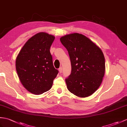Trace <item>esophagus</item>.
<instances>
[{"mask_svg":"<svg viewBox=\"0 0 127 127\" xmlns=\"http://www.w3.org/2000/svg\"><path fill=\"white\" fill-rule=\"evenodd\" d=\"M58 70H59V72H60V73L62 72V71H63V68H62V67H60V69H59Z\"/></svg>","mask_w":127,"mask_h":127,"instance_id":"esophagus-1","label":"esophagus"}]
</instances>
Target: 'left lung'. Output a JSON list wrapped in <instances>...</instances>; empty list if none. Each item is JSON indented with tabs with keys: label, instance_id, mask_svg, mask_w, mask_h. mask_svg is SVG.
Instances as JSON below:
<instances>
[{
	"label": "left lung",
	"instance_id": "obj_1",
	"mask_svg": "<svg viewBox=\"0 0 127 127\" xmlns=\"http://www.w3.org/2000/svg\"><path fill=\"white\" fill-rule=\"evenodd\" d=\"M68 51L71 72L65 79L67 89L82 98L92 95L101 85L105 73L101 49L84 35L73 33L60 38Z\"/></svg>",
	"mask_w": 127,
	"mask_h": 127
}]
</instances>
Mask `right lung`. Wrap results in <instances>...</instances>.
<instances>
[{
    "label": "right lung",
    "mask_w": 127,
    "mask_h": 127,
    "mask_svg": "<svg viewBox=\"0 0 127 127\" xmlns=\"http://www.w3.org/2000/svg\"><path fill=\"white\" fill-rule=\"evenodd\" d=\"M55 38L46 32H39L26 42L17 57L16 67L20 81L26 90L35 95L51 89L58 73L50 52Z\"/></svg>",
    "instance_id": "1"
}]
</instances>
